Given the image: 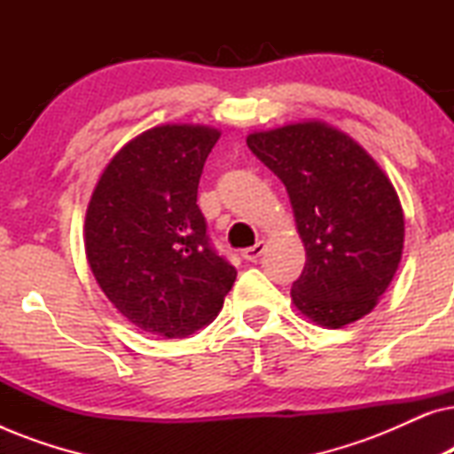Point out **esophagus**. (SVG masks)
Segmentation results:
<instances>
[{
    "instance_id": "1",
    "label": "esophagus",
    "mask_w": 454,
    "mask_h": 454,
    "mask_svg": "<svg viewBox=\"0 0 454 454\" xmlns=\"http://www.w3.org/2000/svg\"><path fill=\"white\" fill-rule=\"evenodd\" d=\"M266 244L264 241H258V244H254L250 247H246V250H241V258L247 260V262H256V260L262 256Z\"/></svg>"
}]
</instances>
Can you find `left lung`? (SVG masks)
<instances>
[{
  "label": "left lung",
  "instance_id": "8db88e82",
  "mask_svg": "<svg viewBox=\"0 0 454 454\" xmlns=\"http://www.w3.org/2000/svg\"><path fill=\"white\" fill-rule=\"evenodd\" d=\"M247 148L285 184L306 246L295 308L331 328L364 318L401 262L405 221L393 184L356 140L320 121L250 134Z\"/></svg>",
  "mask_w": 454,
  "mask_h": 454
}]
</instances>
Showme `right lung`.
Returning <instances> with one entry per match:
<instances>
[{
  "label": "right lung",
  "instance_id": "right-lung-1",
  "mask_svg": "<svg viewBox=\"0 0 454 454\" xmlns=\"http://www.w3.org/2000/svg\"><path fill=\"white\" fill-rule=\"evenodd\" d=\"M219 132L159 126L105 167L84 223L98 287L142 331L182 339L221 312L238 270L210 244L198 184Z\"/></svg>",
  "mask_w": 454,
  "mask_h": 454
}]
</instances>
